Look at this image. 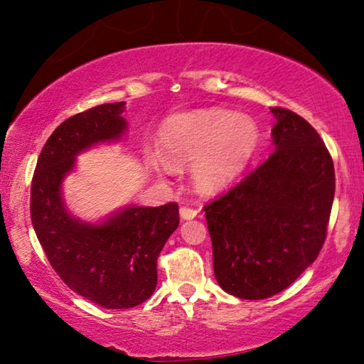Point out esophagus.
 I'll return each mask as SVG.
<instances>
[{"label":"esophagus","instance_id":"1","mask_svg":"<svg viewBox=\"0 0 364 364\" xmlns=\"http://www.w3.org/2000/svg\"><path fill=\"white\" fill-rule=\"evenodd\" d=\"M180 215H181L183 220H193V218L196 217V215H197V210H196V208H193V207L183 205V207L180 208Z\"/></svg>","mask_w":364,"mask_h":364}]
</instances>
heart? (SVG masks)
Segmentation results:
<instances>
[{"label":"heart","mask_w":364,"mask_h":364,"mask_svg":"<svg viewBox=\"0 0 364 364\" xmlns=\"http://www.w3.org/2000/svg\"><path fill=\"white\" fill-rule=\"evenodd\" d=\"M258 146L260 130L257 123L226 110L171 117L159 136V151L170 164L199 160L194 176L205 191L223 188L241 175ZM164 161L156 159L154 164L167 168Z\"/></svg>","instance_id":"b5f03b06"}]
</instances>
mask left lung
<instances>
[{
	"mask_svg": "<svg viewBox=\"0 0 364 364\" xmlns=\"http://www.w3.org/2000/svg\"><path fill=\"white\" fill-rule=\"evenodd\" d=\"M274 152L204 205L220 287L245 300L284 291L316 260L328 234L336 173L321 136L271 107Z\"/></svg>",
	"mask_w": 364,
	"mask_h": 364,
	"instance_id": "left-lung-1",
	"label": "left lung"
}]
</instances>
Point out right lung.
Returning a JSON list of instances; mask_svg holds the SVG:
<instances>
[{
    "label": "right lung",
    "mask_w": 364,
    "mask_h": 364,
    "mask_svg": "<svg viewBox=\"0 0 364 364\" xmlns=\"http://www.w3.org/2000/svg\"><path fill=\"white\" fill-rule=\"evenodd\" d=\"M125 102H110L72 115L43 146L30 188L36 237L73 292L109 310L143 304L157 284V258L180 225L176 202L128 207L107 221L83 223L67 213L60 184L78 152L125 132Z\"/></svg>",
    "instance_id": "right-lung-1"
}]
</instances>
